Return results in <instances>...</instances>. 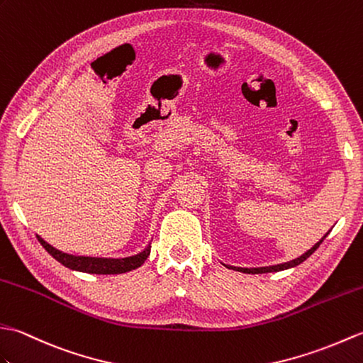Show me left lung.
<instances>
[{
  "label": "left lung",
  "mask_w": 363,
  "mask_h": 363,
  "mask_svg": "<svg viewBox=\"0 0 363 363\" xmlns=\"http://www.w3.org/2000/svg\"><path fill=\"white\" fill-rule=\"evenodd\" d=\"M328 236V233L325 235V238ZM323 238V239H325ZM323 239L318 240V242L313 245L311 250H308L304 255H301L300 257H296V259L294 261H289V262H284V264H277V265H270V267H257V269H242V267H233V265H227L228 269H233V270H238V272H244V273H253V275H256V273H269V272H279V270H286V269H291V267H295V265L301 264L303 261L308 259V257L315 252V250L320 247V244L323 242Z\"/></svg>",
  "instance_id": "1"
}]
</instances>
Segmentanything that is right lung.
Segmentation results:
<instances>
[{"mask_svg": "<svg viewBox=\"0 0 363 363\" xmlns=\"http://www.w3.org/2000/svg\"><path fill=\"white\" fill-rule=\"evenodd\" d=\"M38 242L43 245V248L50 253L54 259H57L65 267L77 272L85 273H96V275H118V273H125L141 267L144 261L147 259L150 255V244L143 250L141 253L130 256V257H121V259H108V257H90V256H74L63 253L60 250L51 247L45 240L37 236Z\"/></svg>", "mask_w": 363, "mask_h": 363, "instance_id": "add662e5", "label": "right lung"}]
</instances>
